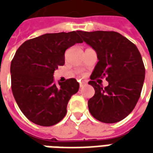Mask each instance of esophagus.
<instances>
[{
  "mask_svg": "<svg viewBox=\"0 0 153 153\" xmlns=\"http://www.w3.org/2000/svg\"><path fill=\"white\" fill-rule=\"evenodd\" d=\"M84 85H85V82H80L79 86H80V88H83V87H84Z\"/></svg>",
  "mask_w": 153,
  "mask_h": 153,
  "instance_id": "obj_1",
  "label": "esophagus"
}]
</instances>
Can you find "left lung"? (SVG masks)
I'll list each match as a JSON object with an SVG mask.
<instances>
[{"mask_svg": "<svg viewBox=\"0 0 153 153\" xmlns=\"http://www.w3.org/2000/svg\"><path fill=\"white\" fill-rule=\"evenodd\" d=\"M78 34L99 59L88 82L95 90L88 102L90 113L105 123L123 120L135 107L144 83L145 66L137 47L115 31L79 30ZM104 77L108 82L105 88L94 81Z\"/></svg>", "mask_w": 153, "mask_h": 153, "instance_id": "left-lung-1", "label": "left lung"}]
</instances>
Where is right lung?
Returning a JSON list of instances; mask_svg holds the SVG:
<instances>
[{"label": "right lung", "instance_id": "right-lung-1", "mask_svg": "<svg viewBox=\"0 0 153 153\" xmlns=\"http://www.w3.org/2000/svg\"><path fill=\"white\" fill-rule=\"evenodd\" d=\"M77 31L49 33L28 40L11 63L12 91L21 111L32 123L53 126L65 117L71 97L77 93L75 78L56 85L53 73L65 64V53L82 43Z\"/></svg>", "mask_w": 153, "mask_h": 153}]
</instances>
